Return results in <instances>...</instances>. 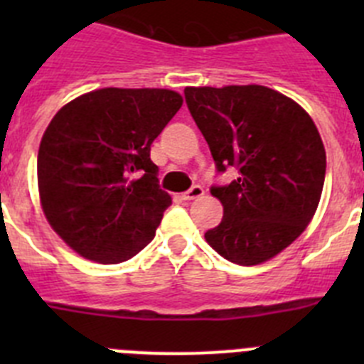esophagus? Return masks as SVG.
I'll list each match as a JSON object with an SVG mask.
<instances>
[{
	"instance_id": "34e87169",
	"label": "esophagus",
	"mask_w": 364,
	"mask_h": 364,
	"mask_svg": "<svg viewBox=\"0 0 364 364\" xmlns=\"http://www.w3.org/2000/svg\"><path fill=\"white\" fill-rule=\"evenodd\" d=\"M202 195H204V188H202V186H193L191 189H188V191L182 195V198H184V200H195V198H200Z\"/></svg>"
}]
</instances>
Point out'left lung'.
Segmentation results:
<instances>
[{
	"instance_id": "1",
	"label": "left lung",
	"mask_w": 364,
	"mask_h": 364,
	"mask_svg": "<svg viewBox=\"0 0 364 364\" xmlns=\"http://www.w3.org/2000/svg\"><path fill=\"white\" fill-rule=\"evenodd\" d=\"M184 96L217 173L239 171L231 184L211 186L224 217L205 240L235 264H260L290 246L319 205V131L301 105L264 85L186 87Z\"/></svg>"
}]
</instances>
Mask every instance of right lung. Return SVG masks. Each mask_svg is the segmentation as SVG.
<instances>
[{
    "label": "right lung",
    "mask_w": 364,
    "mask_h": 364,
    "mask_svg": "<svg viewBox=\"0 0 364 364\" xmlns=\"http://www.w3.org/2000/svg\"><path fill=\"white\" fill-rule=\"evenodd\" d=\"M182 107L167 89H98L56 112L38 151L43 213L74 252L118 264L153 240L171 197L151 144Z\"/></svg>",
    "instance_id": "right-lung-1"
}]
</instances>
